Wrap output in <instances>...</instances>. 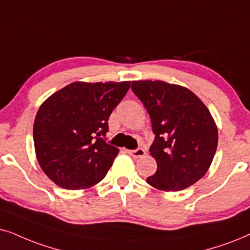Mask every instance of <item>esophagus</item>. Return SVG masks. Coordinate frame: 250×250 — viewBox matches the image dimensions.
I'll list each match as a JSON object with an SVG mask.
<instances>
[{
	"label": "esophagus",
	"mask_w": 250,
	"mask_h": 250,
	"mask_svg": "<svg viewBox=\"0 0 250 250\" xmlns=\"http://www.w3.org/2000/svg\"><path fill=\"white\" fill-rule=\"evenodd\" d=\"M128 153L134 158H142L146 154V151H145L144 148L138 147V148H136V150H128Z\"/></svg>",
	"instance_id": "esophagus-1"
}]
</instances>
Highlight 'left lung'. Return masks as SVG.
<instances>
[{"label":"left lung","mask_w":250,"mask_h":250,"mask_svg":"<svg viewBox=\"0 0 250 250\" xmlns=\"http://www.w3.org/2000/svg\"><path fill=\"white\" fill-rule=\"evenodd\" d=\"M131 90L146 108L156 135L150 153L157 172L146 182L178 191L203 178L212 163L218 129L208 107L187 87L163 81H134Z\"/></svg>","instance_id":"8db88e82"}]
</instances>
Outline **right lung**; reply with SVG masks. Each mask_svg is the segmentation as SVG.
I'll return each instance as SVG.
<instances>
[{"mask_svg":"<svg viewBox=\"0 0 250 250\" xmlns=\"http://www.w3.org/2000/svg\"><path fill=\"white\" fill-rule=\"evenodd\" d=\"M129 87L130 82H75L42 103L34 120V148L53 182L78 190L105 178L119 153L104 140L108 118Z\"/></svg>","mask_w":250,"mask_h":250,"instance_id":"obj_1","label":"right lung"}]
</instances>
